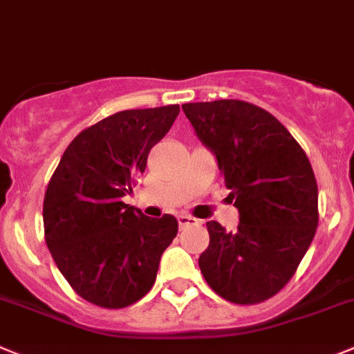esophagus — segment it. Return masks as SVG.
Instances as JSON below:
<instances>
[{
  "instance_id": "esophagus-1",
  "label": "esophagus",
  "mask_w": 354,
  "mask_h": 354,
  "mask_svg": "<svg viewBox=\"0 0 354 354\" xmlns=\"http://www.w3.org/2000/svg\"><path fill=\"white\" fill-rule=\"evenodd\" d=\"M178 224H180V227H189V225H199V221L197 218H194V216L190 215H178Z\"/></svg>"
}]
</instances>
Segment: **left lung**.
Instances as JSON below:
<instances>
[{"instance_id":"1","label":"left lung","mask_w":354,"mask_h":354,"mask_svg":"<svg viewBox=\"0 0 354 354\" xmlns=\"http://www.w3.org/2000/svg\"><path fill=\"white\" fill-rule=\"evenodd\" d=\"M197 138L216 157L236 231L206 222L209 245L199 268L224 300L252 305L288 284L316 234L317 183L289 130L268 111L243 100L181 106Z\"/></svg>"}]
</instances>
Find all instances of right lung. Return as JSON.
Returning <instances> with one entry per match:
<instances>
[{
	"instance_id": "right-lung-1",
	"label": "right lung",
	"mask_w": 354,
	"mask_h": 354,
	"mask_svg": "<svg viewBox=\"0 0 354 354\" xmlns=\"http://www.w3.org/2000/svg\"><path fill=\"white\" fill-rule=\"evenodd\" d=\"M180 106L120 111L82 130L65 149L44 197L54 263L86 301L123 308L153 288L178 232L173 215L149 218L123 203L169 132Z\"/></svg>"
}]
</instances>
